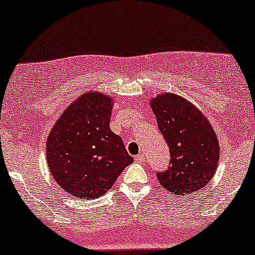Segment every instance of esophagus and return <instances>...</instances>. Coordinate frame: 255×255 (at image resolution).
<instances>
[{"label":"esophagus","instance_id":"1","mask_svg":"<svg viewBox=\"0 0 255 255\" xmlns=\"http://www.w3.org/2000/svg\"><path fill=\"white\" fill-rule=\"evenodd\" d=\"M134 159H135V161H136V162H140V164H141V162L145 161V157H143V154H139V155H136V157L134 158Z\"/></svg>","mask_w":255,"mask_h":255}]
</instances>
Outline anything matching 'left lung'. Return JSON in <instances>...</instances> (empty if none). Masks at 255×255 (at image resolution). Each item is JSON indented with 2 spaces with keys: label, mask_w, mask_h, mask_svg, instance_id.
Returning a JSON list of instances; mask_svg holds the SVG:
<instances>
[{
  "label": "left lung",
  "mask_w": 255,
  "mask_h": 255,
  "mask_svg": "<svg viewBox=\"0 0 255 255\" xmlns=\"http://www.w3.org/2000/svg\"><path fill=\"white\" fill-rule=\"evenodd\" d=\"M151 108L171 154L167 170L157 173L159 182L172 194H195L209 183L219 164L215 131L199 109L178 95L160 94Z\"/></svg>",
  "instance_id": "obj_1"
}]
</instances>
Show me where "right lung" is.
Segmentation results:
<instances>
[{
    "label": "right lung",
    "mask_w": 255,
    "mask_h": 255,
    "mask_svg": "<svg viewBox=\"0 0 255 255\" xmlns=\"http://www.w3.org/2000/svg\"><path fill=\"white\" fill-rule=\"evenodd\" d=\"M112 97L93 93L69 106L46 145L50 171L60 188L81 199L100 197L133 162L121 137L109 128Z\"/></svg>",
    "instance_id": "add662e5"
}]
</instances>
